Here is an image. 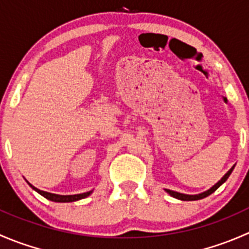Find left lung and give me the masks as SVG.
Here are the masks:
<instances>
[{
	"instance_id": "8db88e82",
	"label": "left lung",
	"mask_w": 249,
	"mask_h": 249,
	"mask_svg": "<svg viewBox=\"0 0 249 249\" xmlns=\"http://www.w3.org/2000/svg\"><path fill=\"white\" fill-rule=\"evenodd\" d=\"M233 167H235V166H232L231 169L229 170V171H228L227 173H225L224 177H223L222 179H220L219 182L217 183V184H214V185H213L212 188H211L210 190H207V192H205V193H201V194H197V195H187V194H180V193L173 192V190H169V189H165V190H166V192L169 193V194L171 195V196L176 197V199H178V200H183V201H195V200L203 199V197L208 196V195H211V194H212V193H214L215 190H217L218 188H219L220 185H222L223 183H224L225 180H227L228 178H229V176L231 175V172H232Z\"/></svg>"
}]
</instances>
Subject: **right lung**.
<instances>
[{"label":"right lung","instance_id":"add662e5","mask_svg":"<svg viewBox=\"0 0 249 249\" xmlns=\"http://www.w3.org/2000/svg\"><path fill=\"white\" fill-rule=\"evenodd\" d=\"M29 183V182H27ZM30 187L32 188V189L36 190L38 194H41L42 196H44L46 199L50 200V201H54V202H72V201H77V200H80V199H84V197L89 196L90 194H91V192H88V193H83V194H76V195H57V194H52V193H47V192H43V190H39L37 189V188H35L34 185H31L29 183Z\"/></svg>","mask_w":249,"mask_h":249}]
</instances>
